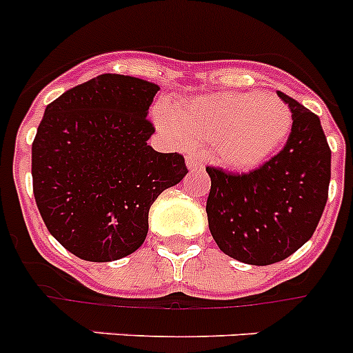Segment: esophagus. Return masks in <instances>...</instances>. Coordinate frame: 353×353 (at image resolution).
Segmentation results:
<instances>
[{
    "instance_id": "obj_1",
    "label": "esophagus",
    "mask_w": 353,
    "mask_h": 353,
    "mask_svg": "<svg viewBox=\"0 0 353 353\" xmlns=\"http://www.w3.org/2000/svg\"><path fill=\"white\" fill-rule=\"evenodd\" d=\"M187 166H189L191 171H199L203 170V162L199 161L198 157H194V155H191V157L187 159Z\"/></svg>"
}]
</instances>
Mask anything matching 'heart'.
<instances>
[{
  "instance_id": "obj_1",
  "label": "heart",
  "mask_w": 353,
  "mask_h": 353,
  "mask_svg": "<svg viewBox=\"0 0 353 353\" xmlns=\"http://www.w3.org/2000/svg\"><path fill=\"white\" fill-rule=\"evenodd\" d=\"M159 121L183 145H208L221 166L252 170L285 145L293 117L272 93L215 92L174 105L173 117L161 113Z\"/></svg>"
}]
</instances>
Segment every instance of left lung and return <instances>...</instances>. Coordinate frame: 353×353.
Listing matches in <instances>:
<instances>
[{
    "instance_id": "left-lung-1",
    "label": "left lung",
    "mask_w": 353,
    "mask_h": 353,
    "mask_svg": "<svg viewBox=\"0 0 353 353\" xmlns=\"http://www.w3.org/2000/svg\"><path fill=\"white\" fill-rule=\"evenodd\" d=\"M293 117L279 154L249 173L207 166L208 228L228 256L249 265L285 260L313 236L329 198L330 148L320 118L277 92Z\"/></svg>"
}]
</instances>
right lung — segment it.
<instances>
[{"label":"right lung","mask_w":353,"mask_h":353,"mask_svg":"<svg viewBox=\"0 0 353 353\" xmlns=\"http://www.w3.org/2000/svg\"><path fill=\"white\" fill-rule=\"evenodd\" d=\"M157 92L102 74L46 108L31 146L33 194L49 233L81 260H120L141 248L152 203L189 171L182 154L146 143Z\"/></svg>","instance_id":"add662e5"}]
</instances>
